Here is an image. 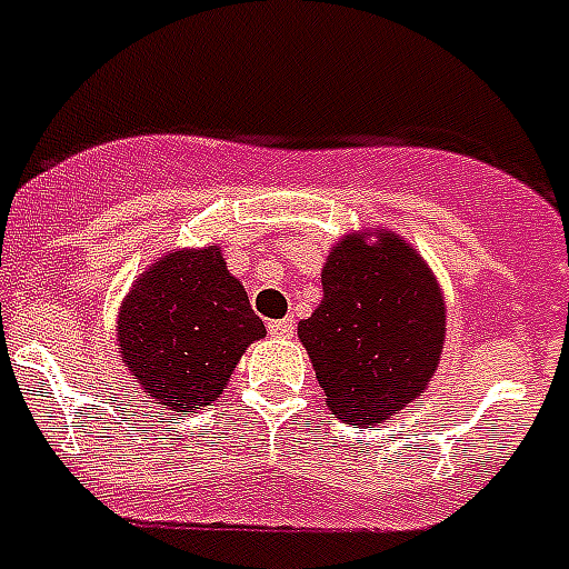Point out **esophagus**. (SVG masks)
Listing matches in <instances>:
<instances>
[{"label":"esophagus","instance_id":"esophagus-1","mask_svg":"<svg viewBox=\"0 0 569 569\" xmlns=\"http://www.w3.org/2000/svg\"><path fill=\"white\" fill-rule=\"evenodd\" d=\"M295 321L292 318H280V321H269V332L274 338H289V336H295Z\"/></svg>","mask_w":569,"mask_h":569}]
</instances>
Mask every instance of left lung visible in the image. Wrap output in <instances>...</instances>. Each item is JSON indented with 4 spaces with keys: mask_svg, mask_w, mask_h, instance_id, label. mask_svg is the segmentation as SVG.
I'll return each instance as SVG.
<instances>
[{
    "mask_svg": "<svg viewBox=\"0 0 569 569\" xmlns=\"http://www.w3.org/2000/svg\"><path fill=\"white\" fill-rule=\"evenodd\" d=\"M323 300L298 336L329 410L347 425H376L431 381L446 336L437 280L405 240L385 233L338 242L321 271Z\"/></svg>",
    "mask_w": 569,
    "mask_h": 569,
    "instance_id": "obj_1",
    "label": "left lung"
}]
</instances>
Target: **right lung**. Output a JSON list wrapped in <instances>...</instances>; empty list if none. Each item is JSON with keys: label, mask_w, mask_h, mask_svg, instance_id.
Segmentation results:
<instances>
[{"label": "right lung", "mask_w": 569, "mask_h": 569, "mask_svg": "<svg viewBox=\"0 0 569 569\" xmlns=\"http://www.w3.org/2000/svg\"><path fill=\"white\" fill-rule=\"evenodd\" d=\"M262 336L266 327L217 246L156 262L118 318L123 365L152 402L179 413L208 408L248 343Z\"/></svg>", "instance_id": "obj_1"}]
</instances>
